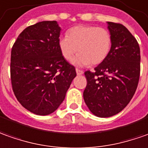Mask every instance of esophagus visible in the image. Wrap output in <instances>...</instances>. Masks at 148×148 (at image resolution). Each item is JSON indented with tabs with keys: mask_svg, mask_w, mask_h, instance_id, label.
Listing matches in <instances>:
<instances>
[{
	"mask_svg": "<svg viewBox=\"0 0 148 148\" xmlns=\"http://www.w3.org/2000/svg\"><path fill=\"white\" fill-rule=\"evenodd\" d=\"M76 73L78 75H81V74H83V71L81 70H78V69H76Z\"/></svg>",
	"mask_w": 148,
	"mask_h": 148,
	"instance_id": "esophagus-1",
	"label": "esophagus"
}]
</instances>
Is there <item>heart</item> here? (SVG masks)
Segmentation results:
<instances>
[{
	"label": "heart",
	"instance_id": "obj_1",
	"mask_svg": "<svg viewBox=\"0 0 148 148\" xmlns=\"http://www.w3.org/2000/svg\"><path fill=\"white\" fill-rule=\"evenodd\" d=\"M66 35L58 42L61 55L70 61L78 52L74 60L78 66L99 65L106 60L111 52L112 37L106 28L78 25L68 30Z\"/></svg>",
	"mask_w": 148,
	"mask_h": 148
}]
</instances>
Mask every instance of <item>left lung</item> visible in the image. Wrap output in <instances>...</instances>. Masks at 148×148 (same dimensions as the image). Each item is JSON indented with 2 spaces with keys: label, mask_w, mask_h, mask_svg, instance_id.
I'll return each mask as SVG.
<instances>
[{
  "label": "left lung",
  "mask_w": 148,
  "mask_h": 148,
  "mask_svg": "<svg viewBox=\"0 0 148 148\" xmlns=\"http://www.w3.org/2000/svg\"><path fill=\"white\" fill-rule=\"evenodd\" d=\"M112 37L106 60L84 74L87 87L83 99L94 115L108 117L120 112L130 103L140 75V49L136 39L122 24L108 22Z\"/></svg>",
  "instance_id": "obj_1"
}]
</instances>
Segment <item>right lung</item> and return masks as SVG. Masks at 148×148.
Wrapping results in <instances>:
<instances>
[{
  "label": "right lung",
  "mask_w": 148,
  "mask_h": 148,
  "mask_svg": "<svg viewBox=\"0 0 148 148\" xmlns=\"http://www.w3.org/2000/svg\"><path fill=\"white\" fill-rule=\"evenodd\" d=\"M61 27L44 21L24 29L11 50L12 88L18 102L37 115H49L60 106L76 77L74 66L59 49Z\"/></svg>",
  "instance_id": "obj_1"
}]
</instances>
